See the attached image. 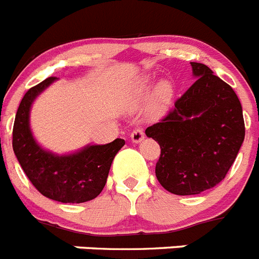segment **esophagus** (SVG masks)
I'll list each match as a JSON object with an SVG mask.
<instances>
[{
  "label": "esophagus",
  "mask_w": 259,
  "mask_h": 259,
  "mask_svg": "<svg viewBox=\"0 0 259 259\" xmlns=\"http://www.w3.org/2000/svg\"><path fill=\"white\" fill-rule=\"evenodd\" d=\"M143 139H144V131H143V128H135L131 134V140L134 141V143H140Z\"/></svg>",
  "instance_id": "34e87169"
}]
</instances>
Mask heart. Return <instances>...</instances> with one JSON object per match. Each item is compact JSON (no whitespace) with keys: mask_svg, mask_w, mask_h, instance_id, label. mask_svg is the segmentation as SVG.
<instances>
[{"mask_svg":"<svg viewBox=\"0 0 259 259\" xmlns=\"http://www.w3.org/2000/svg\"><path fill=\"white\" fill-rule=\"evenodd\" d=\"M149 83H151L149 78L141 79L140 83H139V92L144 93L145 90L148 89ZM171 96H173V89H171V86L166 82H162L161 85H158L156 93H154V105H156L157 107H162V106H165L169 102Z\"/></svg>","mask_w":259,"mask_h":259,"instance_id":"b5f03b06","label":"heart"}]
</instances>
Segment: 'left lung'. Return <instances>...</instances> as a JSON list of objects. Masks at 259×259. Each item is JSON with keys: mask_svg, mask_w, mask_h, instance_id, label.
I'll return each mask as SVG.
<instances>
[{"mask_svg": "<svg viewBox=\"0 0 259 259\" xmlns=\"http://www.w3.org/2000/svg\"><path fill=\"white\" fill-rule=\"evenodd\" d=\"M191 66L195 82L158 123L145 130L161 148L157 180L176 195H196L222 182L245 138L235 90L204 64Z\"/></svg>", "mask_w": 259, "mask_h": 259, "instance_id": "8db88e82", "label": "left lung"}]
</instances>
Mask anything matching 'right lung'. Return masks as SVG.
<instances>
[{
	"label": "right lung",
	"instance_id": "right-lung-1",
	"mask_svg": "<svg viewBox=\"0 0 259 259\" xmlns=\"http://www.w3.org/2000/svg\"><path fill=\"white\" fill-rule=\"evenodd\" d=\"M56 77H48L27 90L19 103L13 127V149L35 189L61 203H83L97 198L107 181L112 160L123 139L106 145H90L70 156H55L35 143L28 125L31 103Z\"/></svg>",
	"mask_w": 259,
	"mask_h": 259
}]
</instances>
